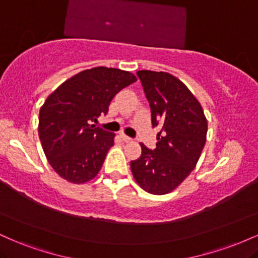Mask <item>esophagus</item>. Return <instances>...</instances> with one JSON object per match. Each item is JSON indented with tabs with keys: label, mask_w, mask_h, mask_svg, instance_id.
Listing matches in <instances>:
<instances>
[{
	"label": "esophagus",
	"mask_w": 258,
	"mask_h": 258,
	"mask_svg": "<svg viewBox=\"0 0 258 258\" xmlns=\"http://www.w3.org/2000/svg\"><path fill=\"white\" fill-rule=\"evenodd\" d=\"M120 137L122 138V141H123V142H131V141H132V138H131V137H128V136H126L125 133H121Z\"/></svg>",
	"instance_id": "34e87169"
}]
</instances>
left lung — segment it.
I'll return each instance as SVG.
<instances>
[{
    "instance_id": "obj_1",
    "label": "left lung",
    "mask_w": 258,
    "mask_h": 258,
    "mask_svg": "<svg viewBox=\"0 0 258 258\" xmlns=\"http://www.w3.org/2000/svg\"><path fill=\"white\" fill-rule=\"evenodd\" d=\"M137 76L159 126L154 150L141 143L142 155L131 161L136 182L150 194L176 189L194 170L206 142L207 121L200 103L188 87L164 72L141 70Z\"/></svg>"
}]
</instances>
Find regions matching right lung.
I'll list each match as a JSON object with an SVG mask.
<instances>
[{"instance_id": "obj_1", "label": "right lung", "mask_w": 258, "mask_h": 258, "mask_svg": "<svg viewBox=\"0 0 258 258\" xmlns=\"http://www.w3.org/2000/svg\"><path fill=\"white\" fill-rule=\"evenodd\" d=\"M135 81L128 72L92 68L67 80L46 99L38 136L49 165L61 178L80 184L98 174L115 135L92 122L108 114L115 94Z\"/></svg>"}]
</instances>
